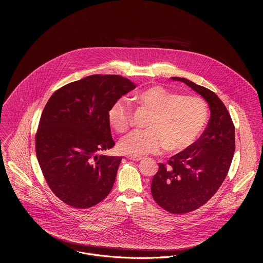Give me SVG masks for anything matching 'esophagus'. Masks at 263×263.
Segmentation results:
<instances>
[{
  "mask_svg": "<svg viewBox=\"0 0 263 263\" xmlns=\"http://www.w3.org/2000/svg\"><path fill=\"white\" fill-rule=\"evenodd\" d=\"M126 158L129 159V160H132V161H140V160H142V157L135 156V155H126Z\"/></svg>",
  "mask_w": 263,
  "mask_h": 263,
  "instance_id": "1",
  "label": "esophagus"
}]
</instances>
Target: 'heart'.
Here are the masks:
<instances>
[{"instance_id": "b5f03b06", "label": "heart", "mask_w": 263, "mask_h": 263, "mask_svg": "<svg viewBox=\"0 0 263 263\" xmlns=\"http://www.w3.org/2000/svg\"><path fill=\"white\" fill-rule=\"evenodd\" d=\"M136 100L152 115L147 130H134L121 139L119 148L127 154H157L165 148L171 153L186 150L197 141L207 123V104L199 97L180 96L155 86L140 91ZM108 117L117 132H126L132 125L130 103L126 100L116 101Z\"/></svg>"}]
</instances>
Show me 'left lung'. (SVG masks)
<instances>
[{
	"instance_id": "8db88e82",
	"label": "left lung",
	"mask_w": 263,
	"mask_h": 263,
	"mask_svg": "<svg viewBox=\"0 0 263 263\" xmlns=\"http://www.w3.org/2000/svg\"><path fill=\"white\" fill-rule=\"evenodd\" d=\"M208 102L211 115L200 138L186 150L159 163L152 179L155 201L167 212L184 214L198 209L222 185L235 153V126L225 104L212 90L184 78L173 77Z\"/></svg>"
}]
</instances>
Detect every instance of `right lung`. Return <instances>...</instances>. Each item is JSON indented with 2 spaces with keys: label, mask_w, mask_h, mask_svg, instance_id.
<instances>
[{
  "label": "right lung",
  "mask_w": 263,
  "mask_h": 263,
  "mask_svg": "<svg viewBox=\"0 0 263 263\" xmlns=\"http://www.w3.org/2000/svg\"><path fill=\"white\" fill-rule=\"evenodd\" d=\"M136 86L119 75H91L57 89L47 101L35 135L38 163L52 192L73 208L103 200L121 157L99 155L115 145L109 110Z\"/></svg>",
  "instance_id": "1"
}]
</instances>
